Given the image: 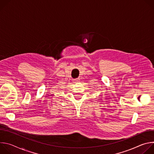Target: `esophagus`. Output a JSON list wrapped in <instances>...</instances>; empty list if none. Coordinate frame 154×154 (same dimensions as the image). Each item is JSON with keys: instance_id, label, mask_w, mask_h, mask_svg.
<instances>
[{"instance_id": "34e87169", "label": "esophagus", "mask_w": 154, "mask_h": 154, "mask_svg": "<svg viewBox=\"0 0 154 154\" xmlns=\"http://www.w3.org/2000/svg\"><path fill=\"white\" fill-rule=\"evenodd\" d=\"M78 81H79V79H74V82H78Z\"/></svg>"}]
</instances>
